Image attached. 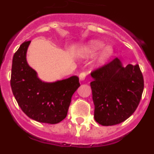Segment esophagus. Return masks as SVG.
Segmentation results:
<instances>
[{"mask_svg":"<svg viewBox=\"0 0 154 154\" xmlns=\"http://www.w3.org/2000/svg\"><path fill=\"white\" fill-rule=\"evenodd\" d=\"M85 76H86V73L84 72H82L80 73L79 75V77L80 80H84L85 78Z\"/></svg>","mask_w":154,"mask_h":154,"instance_id":"1","label":"esophagus"}]
</instances>
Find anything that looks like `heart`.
Instances as JSON below:
<instances>
[{
	"label": "heart",
	"instance_id": "1",
	"mask_svg": "<svg viewBox=\"0 0 154 154\" xmlns=\"http://www.w3.org/2000/svg\"><path fill=\"white\" fill-rule=\"evenodd\" d=\"M103 46H104L103 42H100V41H92L82 48V52L84 55H86V56H92V55H96L99 50L102 49ZM112 53V49L110 46H107V47L105 48L103 51H102L101 55H99V59H98V63L99 65L105 63L111 56Z\"/></svg>",
	"mask_w": 154,
	"mask_h": 154
}]
</instances>
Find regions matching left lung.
<instances>
[{
  "mask_svg": "<svg viewBox=\"0 0 154 154\" xmlns=\"http://www.w3.org/2000/svg\"><path fill=\"white\" fill-rule=\"evenodd\" d=\"M95 105L94 118L102 126L119 124L135 112L143 91V74L138 65L123 67L113 58L91 72Z\"/></svg>",
  "mask_w": 154,
  "mask_h": 154,
  "instance_id": "left-lung-1",
  "label": "left lung"
}]
</instances>
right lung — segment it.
<instances>
[{
    "mask_svg": "<svg viewBox=\"0 0 154 154\" xmlns=\"http://www.w3.org/2000/svg\"><path fill=\"white\" fill-rule=\"evenodd\" d=\"M31 41L23 42L12 61L11 86L17 104L28 117L55 124L68 113L72 96L79 87L76 75L55 82L41 81L28 65L26 53Z\"/></svg>",
    "mask_w": 154,
    "mask_h": 154,
    "instance_id": "1",
    "label": "right lung"
}]
</instances>
